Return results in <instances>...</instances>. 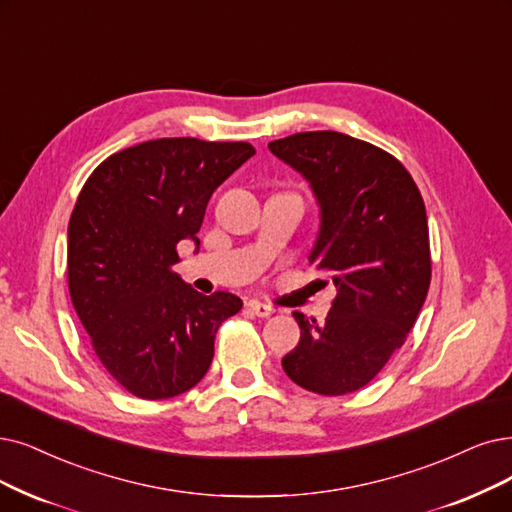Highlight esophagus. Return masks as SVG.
I'll return each instance as SVG.
<instances>
[{
  "label": "esophagus",
  "instance_id": "esophagus-1",
  "mask_svg": "<svg viewBox=\"0 0 512 512\" xmlns=\"http://www.w3.org/2000/svg\"><path fill=\"white\" fill-rule=\"evenodd\" d=\"M248 306H250V311H252L254 315H258V317H271V315L275 313L273 306L262 304V302H258V300H250Z\"/></svg>",
  "mask_w": 512,
  "mask_h": 512
}]
</instances>
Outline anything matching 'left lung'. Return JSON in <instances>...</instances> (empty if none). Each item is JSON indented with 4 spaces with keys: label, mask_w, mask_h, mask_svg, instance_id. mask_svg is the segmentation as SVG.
Segmentation results:
<instances>
[{
    "label": "left lung",
    "mask_w": 512,
    "mask_h": 512,
    "mask_svg": "<svg viewBox=\"0 0 512 512\" xmlns=\"http://www.w3.org/2000/svg\"><path fill=\"white\" fill-rule=\"evenodd\" d=\"M315 193L321 227L309 262L336 285L323 325L294 313L300 342L285 374L317 395L355 393L401 349L431 285L422 195L403 163L332 130L269 142Z\"/></svg>",
    "instance_id": "left-lung-1"
}]
</instances>
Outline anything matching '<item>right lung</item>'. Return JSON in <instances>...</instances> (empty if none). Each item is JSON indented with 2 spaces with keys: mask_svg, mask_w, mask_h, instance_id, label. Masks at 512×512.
I'll return each mask as SVG.
<instances>
[{
  "mask_svg": "<svg viewBox=\"0 0 512 512\" xmlns=\"http://www.w3.org/2000/svg\"><path fill=\"white\" fill-rule=\"evenodd\" d=\"M256 149L250 142L157 138L107 157L69 220L67 277L75 313L105 370L140 399L187 393L214 357L229 292L203 296L172 271L212 193Z\"/></svg>",
  "mask_w": 512,
  "mask_h": 512,
  "instance_id": "obj_1",
  "label": "right lung"
}]
</instances>
